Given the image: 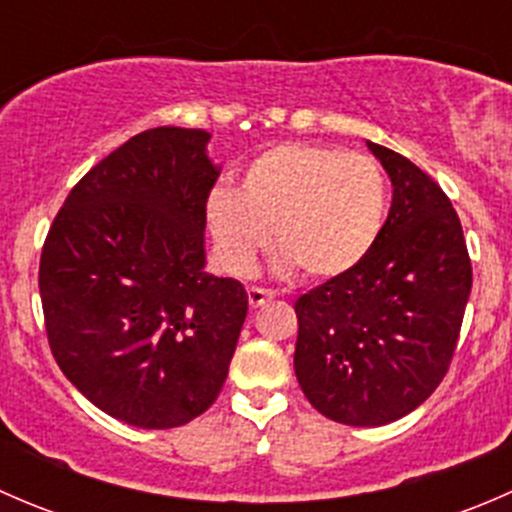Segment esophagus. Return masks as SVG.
Listing matches in <instances>:
<instances>
[{
    "label": "esophagus",
    "instance_id": "esophagus-1",
    "mask_svg": "<svg viewBox=\"0 0 512 512\" xmlns=\"http://www.w3.org/2000/svg\"><path fill=\"white\" fill-rule=\"evenodd\" d=\"M277 292L275 289H265V287H247V299H250V307H262L265 302L275 299Z\"/></svg>",
    "mask_w": 512,
    "mask_h": 512
}]
</instances>
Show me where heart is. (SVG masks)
I'll list each match as a JSON object with an SVG mask.
<instances>
[{
	"mask_svg": "<svg viewBox=\"0 0 512 512\" xmlns=\"http://www.w3.org/2000/svg\"><path fill=\"white\" fill-rule=\"evenodd\" d=\"M389 218V185L374 158L334 146L285 143L242 170L240 188L215 190L208 225L227 270L245 275L275 247L287 270L334 282L359 270Z\"/></svg>",
	"mask_w": 512,
	"mask_h": 512,
	"instance_id": "1",
	"label": "heart"
}]
</instances>
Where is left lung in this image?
<instances>
[{"label":"left lung","mask_w":512,"mask_h":512,"mask_svg":"<svg viewBox=\"0 0 512 512\" xmlns=\"http://www.w3.org/2000/svg\"><path fill=\"white\" fill-rule=\"evenodd\" d=\"M394 185L374 255L294 302V374L309 404L347 426L411 414L451 366L473 285L461 220L431 175L366 143Z\"/></svg>","instance_id":"1"}]
</instances>
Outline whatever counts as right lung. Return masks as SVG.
Wrapping results in <instances>:
<instances>
[{
  "mask_svg": "<svg viewBox=\"0 0 512 512\" xmlns=\"http://www.w3.org/2000/svg\"><path fill=\"white\" fill-rule=\"evenodd\" d=\"M203 128L133 136L71 188L44 240L51 354L108 416L175 428L218 399L247 317L245 287L205 267L220 170Z\"/></svg>",
  "mask_w": 512,
  "mask_h": 512,
  "instance_id": "right-lung-1",
  "label": "right lung"
}]
</instances>
